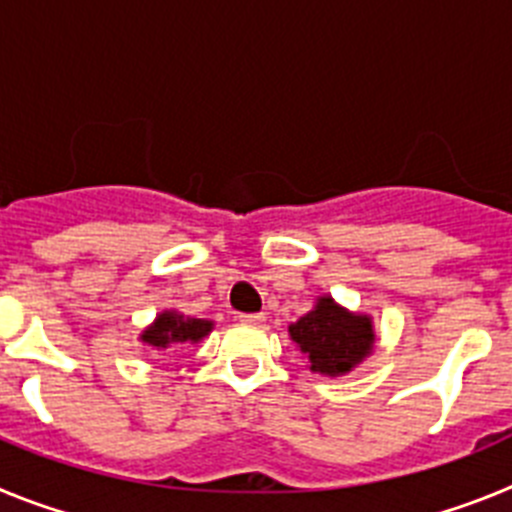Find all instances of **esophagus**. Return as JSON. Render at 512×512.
Here are the masks:
<instances>
[{
	"label": "esophagus",
	"mask_w": 512,
	"mask_h": 512,
	"mask_svg": "<svg viewBox=\"0 0 512 512\" xmlns=\"http://www.w3.org/2000/svg\"><path fill=\"white\" fill-rule=\"evenodd\" d=\"M238 320H241L243 325H261L266 320V315L264 312H241Z\"/></svg>",
	"instance_id": "esophagus-1"
}]
</instances>
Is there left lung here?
<instances>
[{"label":"left lung","instance_id":"1","mask_svg":"<svg viewBox=\"0 0 512 512\" xmlns=\"http://www.w3.org/2000/svg\"><path fill=\"white\" fill-rule=\"evenodd\" d=\"M289 336L310 356V369L320 374H346L359 364L374 343L372 320L351 315L330 297H320L318 305L297 323L289 325Z\"/></svg>","mask_w":512,"mask_h":512}]
</instances>
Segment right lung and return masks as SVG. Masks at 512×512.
Here are the masks:
<instances>
[{"instance_id":"1","label":"right lung","mask_w":512,"mask_h":512,"mask_svg":"<svg viewBox=\"0 0 512 512\" xmlns=\"http://www.w3.org/2000/svg\"><path fill=\"white\" fill-rule=\"evenodd\" d=\"M212 330L210 320L200 318H182L176 312H161L156 318V323L148 330H143V341L151 348L161 351L169 343H184V341H200Z\"/></svg>"}]
</instances>
